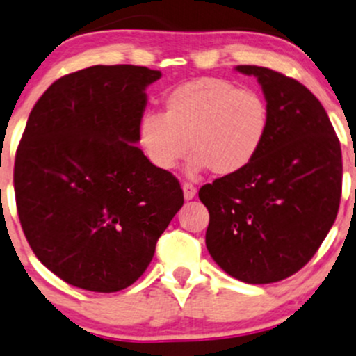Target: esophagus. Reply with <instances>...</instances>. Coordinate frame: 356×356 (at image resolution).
<instances>
[{"label":"esophagus","mask_w":356,"mask_h":356,"mask_svg":"<svg viewBox=\"0 0 356 356\" xmlns=\"http://www.w3.org/2000/svg\"><path fill=\"white\" fill-rule=\"evenodd\" d=\"M182 191H184V197H186V200H193V197L196 196V193H197V189L194 188V186L191 184V182H184V184H182Z\"/></svg>","instance_id":"34e87169"}]
</instances>
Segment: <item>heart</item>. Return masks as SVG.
I'll return each mask as SVG.
<instances>
[{
    "label": "heart",
    "mask_w": 356,
    "mask_h": 356,
    "mask_svg": "<svg viewBox=\"0 0 356 356\" xmlns=\"http://www.w3.org/2000/svg\"><path fill=\"white\" fill-rule=\"evenodd\" d=\"M268 126L269 107L261 93L223 78L204 76L168 90L162 114L145 112L138 141L160 170H174L191 149V174L209 168L227 177L256 159Z\"/></svg>",
    "instance_id": "heart-1"
}]
</instances>
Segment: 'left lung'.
<instances>
[{
	"mask_svg": "<svg viewBox=\"0 0 356 356\" xmlns=\"http://www.w3.org/2000/svg\"><path fill=\"white\" fill-rule=\"evenodd\" d=\"M252 74L269 107L263 148L249 167L200 189L209 211L208 252L241 282L285 280L312 259L338 215L341 147L323 104L293 78L263 66Z\"/></svg>",
	"mask_w": 356,
	"mask_h": 356,
	"instance_id": "1",
	"label": "left lung"
}]
</instances>
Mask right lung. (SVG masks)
Returning <instances> with one entry per match:
<instances>
[{
  "label": "right lung",
  "mask_w": 356,
  "mask_h": 356,
  "mask_svg": "<svg viewBox=\"0 0 356 356\" xmlns=\"http://www.w3.org/2000/svg\"><path fill=\"white\" fill-rule=\"evenodd\" d=\"M160 76L90 66L56 80L30 112L15 155L18 218L37 259L70 285H133L184 204L177 179L136 147L145 90Z\"/></svg>",
  "instance_id": "1"
}]
</instances>
